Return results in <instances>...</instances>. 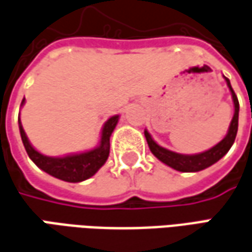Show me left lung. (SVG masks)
Returning a JSON list of instances; mask_svg holds the SVG:
<instances>
[{"label": "left lung", "instance_id": "8db88e82", "mask_svg": "<svg viewBox=\"0 0 252 252\" xmlns=\"http://www.w3.org/2000/svg\"><path fill=\"white\" fill-rule=\"evenodd\" d=\"M225 80H226L229 90L232 92V97H233L234 103L233 119H232V123H230V126H229V131H227L226 136L220 140L218 145H215L210 150L203 152V153H198V155L189 156L179 155V153H175V152H171L168 149H164L161 146H158L155 140L152 139L150 133L148 131H145V136H146V140H148L150 152L160 161L167 164L168 167L176 169V171H181V172H197V171H201V169H204L207 167L212 165V164H215V162L220 160L229 152V149L232 148L234 139H236V135H237V126H239V100H237V96H236L233 88L230 85L229 78L225 77Z\"/></svg>", "mask_w": 252, "mask_h": 252}]
</instances>
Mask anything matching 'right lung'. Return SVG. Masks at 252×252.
<instances>
[{"label":"right lung","instance_id":"add662e5","mask_svg":"<svg viewBox=\"0 0 252 252\" xmlns=\"http://www.w3.org/2000/svg\"><path fill=\"white\" fill-rule=\"evenodd\" d=\"M23 103H25V99L22 100V104ZM117 123H119V116H113L106 121L102 129L100 143L96 149L85 152V153H80V155L66 156V157H48L37 152L27 139L20 119H19V129H20V136H22L27 155L38 168L66 182H81L95 175L97 169L106 162L110 153V136Z\"/></svg>","mask_w":252,"mask_h":252}]
</instances>
